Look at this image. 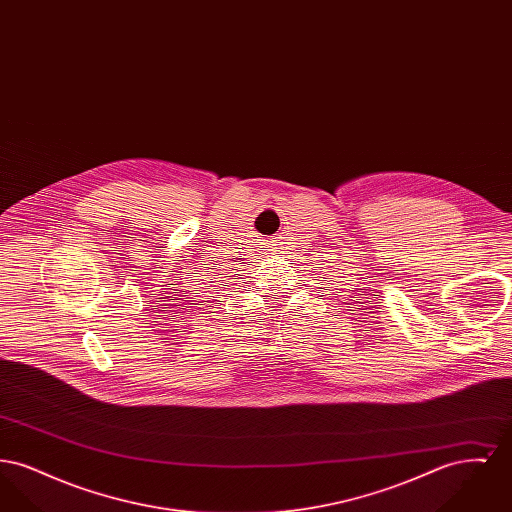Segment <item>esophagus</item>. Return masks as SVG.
<instances>
[{"instance_id": "34e87169", "label": "esophagus", "mask_w": 512, "mask_h": 512, "mask_svg": "<svg viewBox=\"0 0 512 512\" xmlns=\"http://www.w3.org/2000/svg\"><path fill=\"white\" fill-rule=\"evenodd\" d=\"M274 242H268L267 244V253L268 255H274V253H276V251H278V247H274Z\"/></svg>"}]
</instances>
